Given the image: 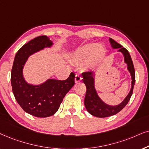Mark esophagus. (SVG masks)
<instances>
[{
	"mask_svg": "<svg viewBox=\"0 0 149 149\" xmlns=\"http://www.w3.org/2000/svg\"><path fill=\"white\" fill-rule=\"evenodd\" d=\"M82 80V77H81L80 75H76V77H75V82L76 83H78Z\"/></svg>",
	"mask_w": 149,
	"mask_h": 149,
	"instance_id": "1",
	"label": "esophagus"
}]
</instances>
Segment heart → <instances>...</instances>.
Segmentation results:
<instances>
[{"label":"heart","instance_id":"b5f03b06","mask_svg":"<svg viewBox=\"0 0 149 149\" xmlns=\"http://www.w3.org/2000/svg\"><path fill=\"white\" fill-rule=\"evenodd\" d=\"M104 54V49L100 45L88 43L79 47L71 54V61L78 64H84L92 61L95 57H102Z\"/></svg>","mask_w":149,"mask_h":149}]
</instances>
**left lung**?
I'll list each match as a JSON object with an SVG mask.
<instances>
[{
  "label": "left lung",
  "instance_id": "left-lung-1",
  "mask_svg": "<svg viewBox=\"0 0 149 149\" xmlns=\"http://www.w3.org/2000/svg\"><path fill=\"white\" fill-rule=\"evenodd\" d=\"M109 41H110L111 47L113 49H118V52L123 55L124 62L127 66V70L130 72L131 78H132V82H131L130 91L126 97L119 104L112 106V105H109L105 103L98 95V93L95 87L94 72L90 71V72H84L82 73V81L86 87V95L84 98L85 108L91 115L100 118L113 116L119 112L122 109L125 107L132 95L133 89L135 84V78H136L134 64H133L129 52L123 47V46L115 41L114 39L110 38Z\"/></svg>",
  "mask_w": 149,
  "mask_h": 149
}]
</instances>
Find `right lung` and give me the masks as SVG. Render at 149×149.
Masks as SVG:
<instances>
[{"label": "right lung", "instance_id": "1", "mask_svg": "<svg viewBox=\"0 0 149 149\" xmlns=\"http://www.w3.org/2000/svg\"><path fill=\"white\" fill-rule=\"evenodd\" d=\"M53 44L45 35L32 39L17 51L11 69V82L15 100L26 112L36 117L54 115L63 98L75 84L73 73L65 80L47 79L40 84H32L26 81L23 69L29 57L43 49L49 48Z\"/></svg>", "mask_w": 149, "mask_h": 149}]
</instances>
